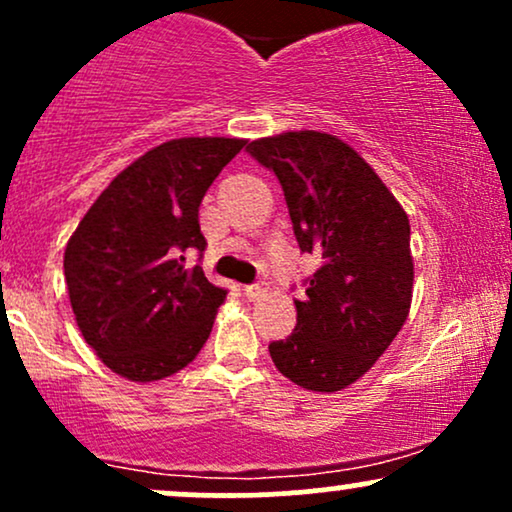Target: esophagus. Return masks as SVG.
I'll return each instance as SVG.
<instances>
[{
  "instance_id": "1",
  "label": "esophagus",
  "mask_w": 512,
  "mask_h": 512,
  "mask_svg": "<svg viewBox=\"0 0 512 512\" xmlns=\"http://www.w3.org/2000/svg\"><path fill=\"white\" fill-rule=\"evenodd\" d=\"M243 293L248 301H260V298H264V293H267V289H264L262 284H250V286H245Z\"/></svg>"
}]
</instances>
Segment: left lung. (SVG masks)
<instances>
[{"label": "left lung", "instance_id": "8db88e82", "mask_svg": "<svg viewBox=\"0 0 512 512\" xmlns=\"http://www.w3.org/2000/svg\"><path fill=\"white\" fill-rule=\"evenodd\" d=\"M279 178L301 252L320 257L296 330L269 344L281 375L313 392L356 383L402 330L414 260L409 216L373 168L332 134L303 129L248 144Z\"/></svg>", "mask_w": 512, "mask_h": 512}]
</instances>
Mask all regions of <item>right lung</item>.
Returning a JSON list of instances; mask_svg holds the SVG:
<instances>
[{
	"instance_id": "obj_1",
	"label": "right lung",
	"mask_w": 512,
	"mask_h": 512,
	"mask_svg": "<svg viewBox=\"0 0 512 512\" xmlns=\"http://www.w3.org/2000/svg\"><path fill=\"white\" fill-rule=\"evenodd\" d=\"M245 139H170L101 192L64 250L69 301L86 344L113 373L151 383L209 339L226 289L185 267L207 248L199 204Z\"/></svg>"
}]
</instances>
